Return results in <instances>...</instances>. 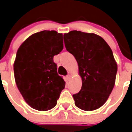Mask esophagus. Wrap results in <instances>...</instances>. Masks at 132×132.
<instances>
[{"mask_svg": "<svg viewBox=\"0 0 132 132\" xmlns=\"http://www.w3.org/2000/svg\"><path fill=\"white\" fill-rule=\"evenodd\" d=\"M66 79H67L68 80H70V79H71V75L70 74H68V75H66Z\"/></svg>", "mask_w": 132, "mask_h": 132, "instance_id": "34e87169", "label": "esophagus"}]
</instances>
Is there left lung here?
Returning <instances> with one entry per match:
<instances>
[{
	"mask_svg": "<svg viewBox=\"0 0 132 132\" xmlns=\"http://www.w3.org/2000/svg\"><path fill=\"white\" fill-rule=\"evenodd\" d=\"M66 50L75 57L82 79L81 89L73 95L77 107L93 111L108 100L116 83L117 64L103 38L95 34L71 31L64 35Z\"/></svg>",
	"mask_w": 132,
	"mask_h": 132,
	"instance_id": "8db88e82",
	"label": "left lung"
}]
</instances>
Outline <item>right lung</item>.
<instances>
[{"mask_svg":"<svg viewBox=\"0 0 132 132\" xmlns=\"http://www.w3.org/2000/svg\"><path fill=\"white\" fill-rule=\"evenodd\" d=\"M62 49V34L54 30L33 34L18 49L13 64L15 82L34 109L48 111L57 104L66 82L57 73L53 57Z\"/></svg>","mask_w":132,"mask_h":132,"instance_id":"add662e5","label":"right lung"}]
</instances>
